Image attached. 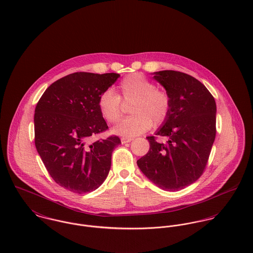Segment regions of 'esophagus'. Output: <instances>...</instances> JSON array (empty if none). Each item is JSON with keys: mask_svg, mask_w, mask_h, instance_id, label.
<instances>
[{"mask_svg": "<svg viewBox=\"0 0 253 253\" xmlns=\"http://www.w3.org/2000/svg\"><path fill=\"white\" fill-rule=\"evenodd\" d=\"M133 139H131V138H121V143L123 144V143H127V142H130V141H132Z\"/></svg>", "mask_w": 253, "mask_h": 253, "instance_id": "34e87169", "label": "esophagus"}]
</instances>
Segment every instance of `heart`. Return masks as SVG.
Here are the masks:
<instances>
[{
    "mask_svg": "<svg viewBox=\"0 0 253 253\" xmlns=\"http://www.w3.org/2000/svg\"><path fill=\"white\" fill-rule=\"evenodd\" d=\"M119 95L112 88L104 90L98 98V108L102 116L111 123L117 122L121 115V101L131 102V116L113 127L114 134L132 138L141 135L150 127L164 124L170 113V98L165 91L140 74L124 78L118 85Z\"/></svg>",
    "mask_w": 253,
    "mask_h": 253,
    "instance_id": "b5f03b06",
    "label": "heart"
}]
</instances>
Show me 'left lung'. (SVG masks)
<instances>
[{"instance_id": "left-lung-1", "label": "left lung", "mask_w": 253, "mask_h": 253, "mask_svg": "<svg viewBox=\"0 0 253 253\" xmlns=\"http://www.w3.org/2000/svg\"><path fill=\"white\" fill-rule=\"evenodd\" d=\"M153 80L168 93L171 107L167 121L147 137L148 152L137 161L142 173L163 190L175 191L201 176L215 139L214 98L195 78L175 71H159Z\"/></svg>"}]
</instances>
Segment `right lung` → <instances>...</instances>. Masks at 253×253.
Listing matches in <instances>:
<instances>
[{
  "label": "right lung",
  "mask_w": 253,
  "mask_h": 253,
  "mask_svg": "<svg viewBox=\"0 0 253 253\" xmlns=\"http://www.w3.org/2000/svg\"><path fill=\"white\" fill-rule=\"evenodd\" d=\"M118 74L74 73L50 85L37 104L35 144L45 168L60 186L74 193L91 192L105 181L116 136L90 143L108 129L98 108L100 94Z\"/></svg>",
  "instance_id": "1"
}]
</instances>
